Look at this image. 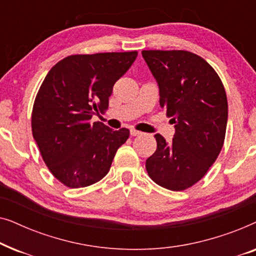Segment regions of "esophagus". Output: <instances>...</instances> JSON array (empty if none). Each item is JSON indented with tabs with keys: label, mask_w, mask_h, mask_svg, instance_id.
Masks as SVG:
<instances>
[{
	"label": "esophagus",
	"mask_w": 256,
	"mask_h": 256,
	"mask_svg": "<svg viewBox=\"0 0 256 256\" xmlns=\"http://www.w3.org/2000/svg\"><path fill=\"white\" fill-rule=\"evenodd\" d=\"M142 132H138V130H136V129H130V135L132 136H138V135H141Z\"/></svg>",
	"instance_id": "34e87169"
}]
</instances>
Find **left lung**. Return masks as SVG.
I'll use <instances>...</instances> for the list:
<instances>
[{
  "mask_svg": "<svg viewBox=\"0 0 256 256\" xmlns=\"http://www.w3.org/2000/svg\"><path fill=\"white\" fill-rule=\"evenodd\" d=\"M142 56L158 82L160 107L176 128L170 143L155 135L157 149L146 169L160 186L186 190L222 152L228 116L225 88L214 68L192 52L144 50Z\"/></svg>",
  "mask_w": 256,
  "mask_h": 256,
  "instance_id": "1",
  "label": "left lung"
}]
</instances>
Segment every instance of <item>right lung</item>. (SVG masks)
Here are the masks:
<instances>
[{
  "instance_id": "add662e5",
  "label": "right lung",
  "mask_w": 256,
  "mask_h": 256,
  "mask_svg": "<svg viewBox=\"0 0 256 256\" xmlns=\"http://www.w3.org/2000/svg\"><path fill=\"white\" fill-rule=\"evenodd\" d=\"M138 51L73 54L58 62L38 90L31 115L32 136L51 174L71 188L106 176L129 129L90 122L108 110L114 84Z\"/></svg>"
}]
</instances>
